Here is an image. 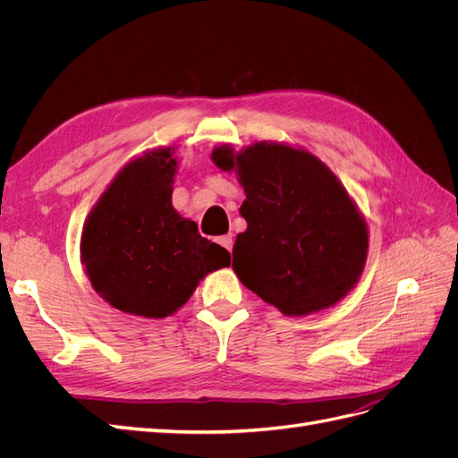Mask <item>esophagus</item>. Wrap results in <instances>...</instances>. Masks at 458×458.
<instances>
[{
	"instance_id": "obj_1",
	"label": "esophagus",
	"mask_w": 458,
	"mask_h": 458,
	"mask_svg": "<svg viewBox=\"0 0 458 458\" xmlns=\"http://www.w3.org/2000/svg\"><path fill=\"white\" fill-rule=\"evenodd\" d=\"M216 241H217L221 246H224L225 250L231 252V248H233V237H231V234H224V237H217Z\"/></svg>"
}]
</instances>
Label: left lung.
<instances>
[{
  "instance_id": "obj_1",
  "label": "left lung",
  "mask_w": 458,
  "mask_h": 458,
  "mask_svg": "<svg viewBox=\"0 0 458 458\" xmlns=\"http://www.w3.org/2000/svg\"><path fill=\"white\" fill-rule=\"evenodd\" d=\"M217 168L237 172L246 231L233 246L241 283L284 315H308L340 301L363 273L369 233L338 177L311 152L254 143L234 155L212 152Z\"/></svg>"
}]
</instances>
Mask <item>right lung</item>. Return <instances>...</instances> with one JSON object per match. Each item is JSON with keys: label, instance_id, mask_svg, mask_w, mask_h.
Returning <instances> with one entry per match:
<instances>
[{"label": "right lung", "instance_id": "add662e5", "mask_svg": "<svg viewBox=\"0 0 458 458\" xmlns=\"http://www.w3.org/2000/svg\"><path fill=\"white\" fill-rule=\"evenodd\" d=\"M172 148L145 152L108 185L81 233V263L110 306L148 318L177 311L231 256L172 206Z\"/></svg>", "mask_w": 458, "mask_h": 458}]
</instances>
